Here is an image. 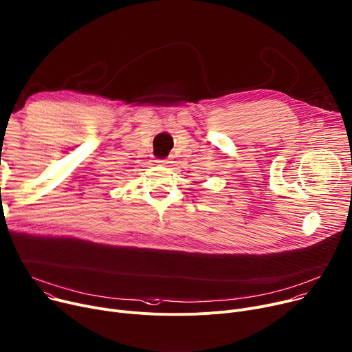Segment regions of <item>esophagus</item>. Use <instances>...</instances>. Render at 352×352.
Segmentation results:
<instances>
[{
	"label": "esophagus",
	"instance_id": "esophagus-1",
	"mask_svg": "<svg viewBox=\"0 0 352 352\" xmlns=\"http://www.w3.org/2000/svg\"><path fill=\"white\" fill-rule=\"evenodd\" d=\"M157 164L162 165V166H168V165L170 164V162H169L168 159H160V160H157Z\"/></svg>",
	"mask_w": 352,
	"mask_h": 352
}]
</instances>
